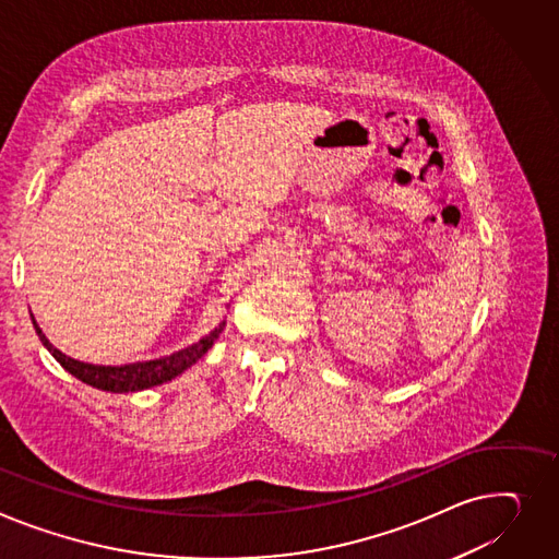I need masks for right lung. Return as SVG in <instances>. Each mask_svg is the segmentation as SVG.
I'll return each instance as SVG.
<instances>
[{
  "mask_svg": "<svg viewBox=\"0 0 559 559\" xmlns=\"http://www.w3.org/2000/svg\"><path fill=\"white\" fill-rule=\"evenodd\" d=\"M37 337L45 344V348L56 357V361L69 370L73 378H79L81 382L100 389V391H111V393H130V391H141V389H151L157 384H164L173 378H177L181 370H186L189 366H193L217 340V334L225 328V323H219L217 328H213L204 340H200L198 344L177 350L168 357L162 359H153V361H136V364H126V366H96V364H85L79 359H71L67 355H62L58 348H53L49 344V340L43 334V330L37 328V323L33 321Z\"/></svg>",
  "mask_w": 559,
  "mask_h": 559,
  "instance_id": "right-lung-1",
  "label": "right lung"
}]
</instances>
